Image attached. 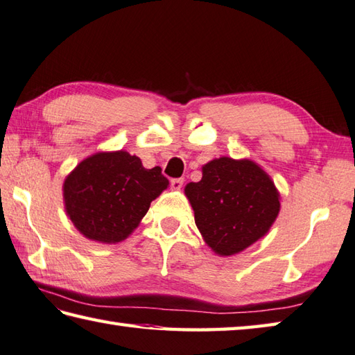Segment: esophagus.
<instances>
[{"label": "esophagus", "mask_w": 355, "mask_h": 355, "mask_svg": "<svg viewBox=\"0 0 355 355\" xmlns=\"http://www.w3.org/2000/svg\"><path fill=\"white\" fill-rule=\"evenodd\" d=\"M183 183H184L183 178H173L171 182V186H172L173 191H180L183 187Z\"/></svg>", "instance_id": "1"}]
</instances>
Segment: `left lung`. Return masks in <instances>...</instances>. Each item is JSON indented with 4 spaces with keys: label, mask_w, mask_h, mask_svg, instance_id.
Here are the masks:
<instances>
[{
    "label": "left lung",
    "mask_w": 355,
    "mask_h": 355,
    "mask_svg": "<svg viewBox=\"0 0 355 355\" xmlns=\"http://www.w3.org/2000/svg\"><path fill=\"white\" fill-rule=\"evenodd\" d=\"M198 183L184 193L196 225L212 251L235 255L265 237L280 212V192L272 178L249 158H214Z\"/></svg>",
    "instance_id": "left-lung-1"
}]
</instances>
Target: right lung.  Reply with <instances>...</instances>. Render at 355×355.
Wrapping results in <instances>:
<instances>
[{"label": "right lung", "mask_w": 355, "mask_h": 355, "mask_svg": "<svg viewBox=\"0 0 355 355\" xmlns=\"http://www.w3.org/2000/svg\"><path fill=\"white\" fill-rule=\"evenodd\" d=\"M168 186L162 168L146 169L126 150L95 152L64 178L62 200L76 231L112 245L135 231L152 200Z\"/></svg>", "instance_id": "add662e5"}]
</instances>
